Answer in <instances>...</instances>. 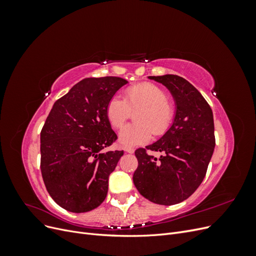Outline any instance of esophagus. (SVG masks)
Segmentation results:
<instances>
[{
    "instance_id": "obj_1",
    "label": "esophagus",
    "mask_w": 256,
    "mask_h": 256,
    "mask_svg": "<svg viewBox=\"0 0 256 256\" xmlns=\"http://www.w3.org/2000/svg\"><path fill=\"white\" fill-rule=\"evenodd\" d=\"M125 150L126 152H128V154H134V150L132 148V147H125Z\"/></svg>"
}]
</instances>
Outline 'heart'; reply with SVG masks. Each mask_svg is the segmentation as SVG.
Instances as JSON below:
<instances>
[{
  "label": "heart",
  "instance_id": "1",
  "mask_svg": "<svg viewBox=\"0 0 256 256\" xmlns=\"http://www.w3.org/2000/svg\"><path fill=\"white\" fill-rule=\"evenodd\" d=\"M166 92L152 83H141L126 90L122 99L114 96L106 106V118L113 128L120 127L127 120L130 111L134 115L136 125L124 126L118 132V143L122 146H136L148 142L152 134L166 132L174 114Z\"/></svg>",
  "mask_w": 256,
  "mask_h": 256
}]
</instances>
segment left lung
<instances>
[{
	"mask_svg": "<svg viewBox=\"0 0 256 256\" xmlns=\"http://www.w3.org/2000/svg\"><path fill=\"white\" fill-rule=\"evenodd\" d=\"M170 90L175 102L171 127L147 150L164 152L159 160L145 150H136L138 161L134 184L141 194L159 205L187 200L202 184L214 150L212 108L202 94L176 74L148 76Z\"/></svg>",
	"mask_w": 256,
	"mask_h": 256,
	"instance_id": "left-lung-1",
	"label": "left lung"
}]
</instances>
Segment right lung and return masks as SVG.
Here are the masks:
<instances>
[{
    "mask_svg": "<svg viewBox=\"0 0 256 256\" xmlns=\"http://www.w3.org/2000/svg\"><path fill=\"white\" fill-rule=\"evenodd\" d=\"M127 83L118 76L83 79L54 102L46 120L42 175L51 198L68 212H90L106 196L109 176L124 154L102 152L118 138L106 106Z\"/></svg>",
    "mask_w": 256,
    "mask_h": 256,
    "instance_id": "add662e5",
    "label": "right lung"
}]
</instances>
